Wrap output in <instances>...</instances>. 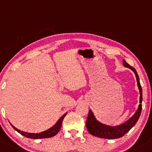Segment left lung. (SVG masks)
<instances>
[{
  "label": "left lung",
  "mask_w": 152,
  "mask_h": 152,
  "mask_svg": "<svg viewBox=\"0 0 152 152\" xmlns=\"http://www.w3.org/2000/svg\"><path fill=\"white\" fill-rule=\"evenodd\" d=\"M122 62L125 68H128L130 70H132L135 75L137 85H138L140 93L139 105H138L137 111H135L133 116H131L130 119L126 121V122L116 126L108 125V124H103V123L100 122L95 117L92 110H89L88 117H87V122H86V126H87L88 132L94 136L98 137V138H106V139H116V138H121L123 135H125L132 127L135 126V124L138 122V119L140 117L142 109V98H143V97H142V88L140 84L139 77H138V73H137L136 70L135 68L130 66L124 60H123Z\"/></svg>",
  "instance_id": "8db88e82"
}]
</instances>
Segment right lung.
I'll return each mask as SVG.
<instances>
[{
	"label": "right lung",
	"instance_id": "obj_1",
	"mask_svg": "<svg viewBox=\"0 0 152 152\" xmlns=\"http://www.w3.org/2000/svg\"><path fill=\"white\" fill-rule=\"evenodd\" d=\"M67 114V113L64 114L60 119H58L57 122L52 126V127H50L49 129L48 130H45V131H43V132H38V133H32V132H25V131H21L19 129L16 128L13 124H11V125L12 126L13 128L16 131H17L18 132H20V134L22 135H24L25 137L26 138H32V139H38V138H51V137H53L55 136V135H57V132H59L60 130V127L62 126V123H63V119L64 117L65 116V115Z\"/></svg>",
	"mask_w": 152,
	"mask_h": 152
}]
</instances>
